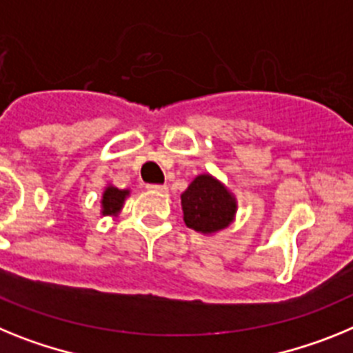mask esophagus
Returning a JSON list of instances; mask_svg holds the SVG:
<instances>
[{
	"mask_svg": "<svg viewBox=\"0 0 353 353\" xmlns=\"http://www.w3.org/2000/svg\"><path fill=\"white\" fill-rule=\"evenodd\" d=\"M147 190L156 192V194H167L168 186L167 185H147Z\"/></svg>",
	"mask_w": 353,
	"mask_h": 353,
	"instance_id": "obj_1",
	"label": "esophagus"
}]
</instances>
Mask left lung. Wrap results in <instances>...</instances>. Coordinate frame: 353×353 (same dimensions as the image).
I'll return each instance as SVG.
<instances>
[{
  "instance_id": "left-lung-1",
  "label": "left lung",
  "mask_w": 353,
  "mask_h": 353,
  "mask_svg": "<svg viewBox=\"0 0 353 353\" xmlns=\"http://www.w3.org/2000/svg\"><path fill=\"white\" fill-rule=\"evenodd\" d=\"M181 206L186 225L204 234L228 228L236 213L234 197L210 174L197 176L190 183L181 195Z\"/></svg>"
}]
</instances>
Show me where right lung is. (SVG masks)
<instances>
[{"mask_svg": "<svg viewBox=\"0 0 353 353\" xmlns=\"http://www.w3.org/2000/svg\"><path fill=\"white\" fill-rule=\"evenodd\" d=\"M130 195V190H119L115 186H108L104 190L103 194V214H117L121 211L122 204H124V199Z\"/></svg>", "mask_w": 353, "mask_h": 353, "instance_id": "right-lung-1", "label": "right lung"}]
</instances>
